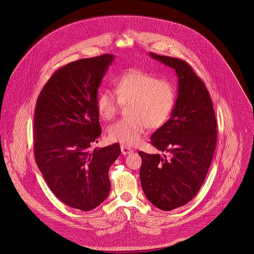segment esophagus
I'll return each mask as SVG.
<instances>
[{"mask_svg": "<svg viewBox=\"0 0 254 254\" xmlns=\"http://www.w3.org/2000/svg\"><path fill=\"white\" fill-rule=\"evenodd\" d=\"M133 151L134 150L132 148H130V147L126 146V145H121V152H122L123 155H127L129 153H132Z\"/></svg>", "mask_w": 254, "mask_h": 254, "instance_id": "obj_1", "label": "esophagus"}]
</instances>
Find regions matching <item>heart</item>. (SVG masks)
Returning <instances> with one entry per match:
<instances>
[{"label": "heart", "mask_w": 254, "mask_h": 254, "mask_svg": "<svg viewBox=\"0 0 254 254\" xmlns=\"http://www.w3.org/2000/svg\"><path fill=\"white\" fill-rule=\"evenodd\" d=\"M176 101L174 86L167 80H158L150 73L129 69L114 82V93L103 89L96 106L102 118H113L120 105L127 106L126 115L109 127L110 140L127 145H137L146 127L162 126L171 114Z\"/></svg>", "instance_id": "obj_1"}]
</instances>
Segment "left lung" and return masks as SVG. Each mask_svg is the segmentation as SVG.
Instances as JSON below:
<instances>
[{"instance_id":"1","label":"left lung","mask_w":254,"mask_h":254,"mask_svg":"<svg viewBox=\"0 0 254 254\" xmlns=\"http://www.w3.org/2000/svg\"><path fill=\"white\" fill-rule=\"evenodd\" d=\"M149 56L173 68L178 77L171 117L150 138L151 145L164 154L139 151L146 198L169 211L188 203L201 188L216 146L217 123L204 83L186 62L153 53Z\"/></svg>"}]
</instances>
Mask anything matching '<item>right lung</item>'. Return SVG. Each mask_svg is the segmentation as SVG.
I'll return each instance as SVG.
<instances>
[{
	"mask_svg": "<svg viewBox=\"0 0 254 254\" xmlns=\"http://www.w3.org/2000/svg\"><path fill=\"white\" fill-rule=\"evenodd\" d=\"M113 60L106 54L61 67L37 100L33 138L38 168L60 200L82 211L108 197L109 167L121 152L117 143L91 150L102 134L98 90Z\"/></svg>",
	"mask_w": 254,
	"mask_h": 254,
	"instance_id": "right-lung-1",
	"label": "right lung"
}]
</instances>
